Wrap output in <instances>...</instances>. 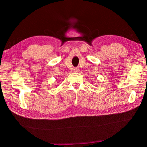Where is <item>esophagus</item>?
<instances>
[{
    "mask_svg": "<svg viewBox=\"0 0 147 147\" xmlns=\"http://www.w3.org/2000/svg\"><path fill=\"white\" fill-rule=\"evenodd\" d=\"M73 71H74V72H76V73H78V72L80 71V69L78 67H74L73 69Z\"/></svg>",
    "mask_w": 147,
    "mask_h": 147,
    "instance_id": "34e87169",
    "label": "esophagus"
}]
</instances>
